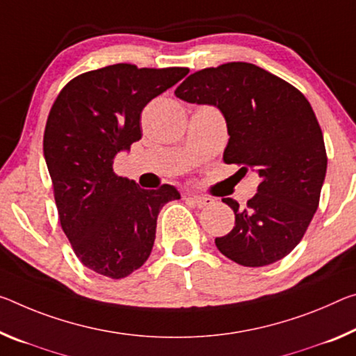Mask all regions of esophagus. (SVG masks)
<instances>
[{
    "instance_id": "1",
    "label": "esophagus",
    "mask_w": 356,
    "mask_h": 356,
    "mask_svg": "<svg viewBox=\"0 0 356 356\" xmlns=\"http://www.w3.org/2000/svg\"><path fill=\"white\" fill-rule=\"evenodd\" d=\"M187 201L196 207H206V206H211L213 202V200L209 198V196H198V195H190Z\"/></svg>"
}]
</instances>
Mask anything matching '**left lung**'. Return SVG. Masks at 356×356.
Masks as SVG:
<instances>
[{
  "instance_id": "1",
  "label": "left lung",
  "mask_w": 356,
  "mask_h": 356,
  "mask_svg": "<svg viewBox=\"0 0 356 356\" xmlns=\"http://www.w3.org/2000/svg\"><path fill=\"white\" fill-rule=\"evenodd\" d=\"M176 97L216 106L228 128L227 165L257 172V195L245 209L233 198L234 228L216 238L217 249L234 263L268 266L295 249L318 207L326 176L323 133L300 90L263 67L233 61L190 74Z\"/></svg>"
}]
</instances>
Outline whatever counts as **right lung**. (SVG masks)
I'll use <instances>...</instances> for the list:
<instances>
[{"instance_id":"obj_1","label":"right lung","mask_w":356,"mask_h":356,"mask_svg":"<svg viewBox=\"0 0 356 356\" xmlns=\"http://www.w3.org/2000/svg\"><path fill=\"white\" fill-rule=\"evenodd\" d=\"M188 67L111 65L61 90L44 131V158L61 228L83 266L123 279L150 257L161 207L180 193L144 190L114 172V158L140 139V112Z\"/></svg>"}]
</instances>
